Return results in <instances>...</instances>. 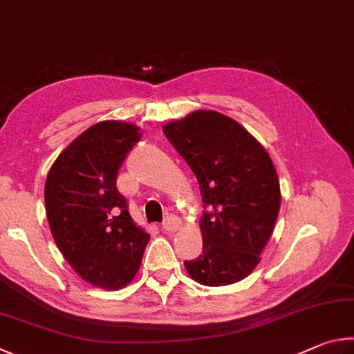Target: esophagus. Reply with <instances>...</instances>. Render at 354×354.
<instances>
[{"instance_id":"esophagus-1","label":"esophagus","mask_w":354,"mask_h":354,"mask_svg":"<svg viewBox=\"0 0 354 354\" xmlns=\"http://www.w3.org/2000/svg\"><path fill=\"white\" fill-rule=\"evenodd\" d=\"M180 219L177 218V216H169V218H166L163 222V228L166 232H177L178 228H180Z\"/></svg>"}]
</instances>
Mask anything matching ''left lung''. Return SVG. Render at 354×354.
<instances>
[{
    "label": "left lung",
    "mask_w": 354,
    "mask_h": 354,
    "mask_svg": "<svg viewBox=\"0 0 354 354\" xmlns=\"http://www.w3.org/2000/svg\"><path fill=\"white\" fill-rule=\"evenodd\" d=\"M199 182L202 255L185 261L194 281L225 286L261 261L280 212V182L266 149L232 118L197 110L163 127Z\"/></svg>",
    "instance_id": "obj_1"
}]
</instances>
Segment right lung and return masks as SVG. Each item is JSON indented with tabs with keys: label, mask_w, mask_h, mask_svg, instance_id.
Here are the masks:
<instances>
[{
	"label": "right lung",
	"mask_w": 354,
	"mask_h": 354,
	"mask_svg": "<svg viewBox=\"0 0 354 354\" xmlns=\"http://www.w3.org/2000/svg\"><path fill=\"white\" fill-rule=\"evenodd\" d=\"M140 138V127L130 122H97L59 155L46 177V216L55 244L85 281L102 289L132 281L151 239L116 188L118 171Z\"/></svg>",
	"instance_id": "add662e5"
}]
</instances>
